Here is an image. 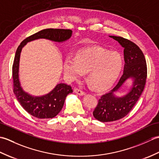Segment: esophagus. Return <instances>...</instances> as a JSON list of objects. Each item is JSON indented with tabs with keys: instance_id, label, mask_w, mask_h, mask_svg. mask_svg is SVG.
Returning <instances> with one entry per match:
<instances>
[{
	"instance_id": "esophagus-1",
	"label": "esophagus",
	"mask_w": 159,
	"mask_h": 159,
	"mask_svg": "<svg viewBox=\"0 0 159 159\" xmlns=\"http://www.w3.org/2000/svg\"><path fill=\"white\" fill-rule=\"evenodd\" d=\"M74 92H75L76 94H79V95H80V96H83V95H85V92H83V90L80 89H78V88L74 89Z\"/></svg>"
}]
</instances>
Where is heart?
Here are the masks:
<instances>
[{
    "label": "heart",
    "instance_id": "1",
    "mask_svg": "<svg viewBox=\"0 0 159 159\" xmlns=\"http://www.w3.org/2000/svg\"><path fill=\"white\" fill-rule=\"evenodd\" d=\"M122 67L123 60L119 54L97 48L79 50L75 56H67L63 61V70L67 76L74 79L87 72V81L98 91L112 86Z\"/></svg>",
    "mask_w": 159,
    "mask_h": 159
}]
</instances>
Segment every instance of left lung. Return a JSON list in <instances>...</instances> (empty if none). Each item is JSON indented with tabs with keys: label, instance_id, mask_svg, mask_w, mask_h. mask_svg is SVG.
Segmentation results:
<instances>
[{
	"label": "left lung",
	"instance_id": "left-lung-1",
	"mask_svg": "<svg viewBox=\"0 0 159 159\" xmlns=\"http://www.w3.org/2000/svg\"><path fill=\"white\" fill-rule=\"evenodd\" d=\"M109 37L117 41L124 48L125 65L123 75L117 85L109 93L100 98L93 111V117L102 122L116 121L127 116L142 93L147 79L146 61L139 47L130 40L122 37ZM130 77H133L134 81L129 93L124 97H115L113 93Z\"/></svg>",
	"mask_w": 159,
	"mask_h": 159
}]
</instances>
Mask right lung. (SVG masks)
<instances>
[{"label":"right lung","mask_w":159,"mask_h":159,"mask_svg":"<svg viewBox=\"0 0 159 159\" xmlns=\"http://www.w3.org/2000/svg\"><path fill=\"white\" fill-rule=\"evenodd\" d=\"M70 29H46L26 38L20 43L16 52L12 66L13 88L18 102L26 111L39 119L55 117L63 107L66 96L72 93V87L66 84H58L49 93L40 97H33L25 92L20 87L18 77L19 61L22 47L26 43L38 39H47L54 42H61L72 36Z\"/></svg>","instance_id":"1"}]
</instances>
